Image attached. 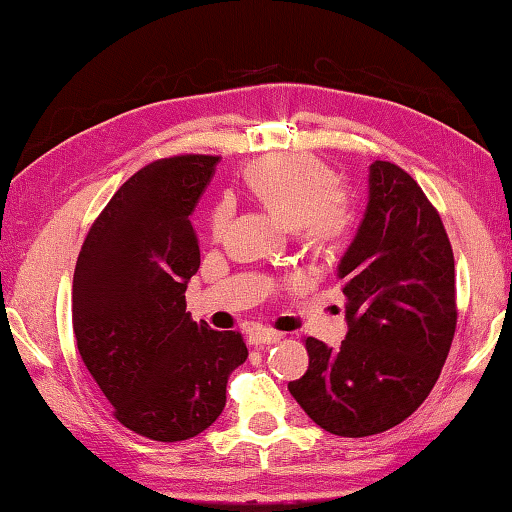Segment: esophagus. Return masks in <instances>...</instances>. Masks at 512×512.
I'll return each instance as SVG.
<instances>
[{
  "label": "esophagus",
  "instance_id": "obj_1",
  "mask_svg": "<svg viewBox=\"0 0 512 512\" xmlns=\"http://www.w3.org/2000/svg\"><path fill=\"white\" fill-rule=\"evenodd\" d=\"M281 339H283L281 332L267 330V327H254V330L249 332V343H252V345H272V343H278Z\"/></svg>",
  "mask_w": 512,
  "mask_h": 512
}]
</instances>
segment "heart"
Here are the masks:
<instances>
[{
	"mask_svg": "<svg viewBox=\"0 0 512 512\" xmlns=\"http://www.w3.org/2000/svg\"><path fill=\"white\" fill-rule=\"evenodd\" d=\"M247 187L287 227H301L316 245L334 243L347 227V211L330 167L307 153H285L256 160L247 169ZM234 214L225 198L209 216L211 236H223Z\"/></svg>",
	"mask_w": 512,
	"mask_h": 512,
	"instance_id": "b5f03b06",
	"label": "heart"
}]
</instances>
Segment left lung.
I'll use <instances>...</instances> for the list:
<instances>
[{
	"instance_id": "8db88e82",
	"label": "left lung",
	"mask_w": 512,
	"mask_h": 512,
	"mask_svg": "<svg viewBox=\"0 0 512 512\" xmlns=\"http://www.w3.org/2000/svg\"><path fill=\"white\" fill-rule=\"evenodd\" d=\"M339 278L345 341L332 350L307 336L310 368L287 388L332 435H379L426 401L457 327L455 256L441 216L392 162L370 165L368 209Z\"/></svg>"
}]
</instances>
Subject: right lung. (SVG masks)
Segmentation results:
<instances>
[{
    "label": "right lung",
    "instance_id": "1",
    "mask_svg": "<svg viewBox=\"0 0 512 512\" xmlns=\"http://www.w3.org/2000/svg\"><path fill=\"white\" fill-rule=\"evenodd\" d=\"M216 156L151 162L95 218L73 274V332L86 370L124 428L185 441L214 423L227 379L247 359L240 332H216L187 312L200 267L191 227Z\"/></svg>",
    "mask_w": 512,
    "mask_h": 512
}]
</instances>
